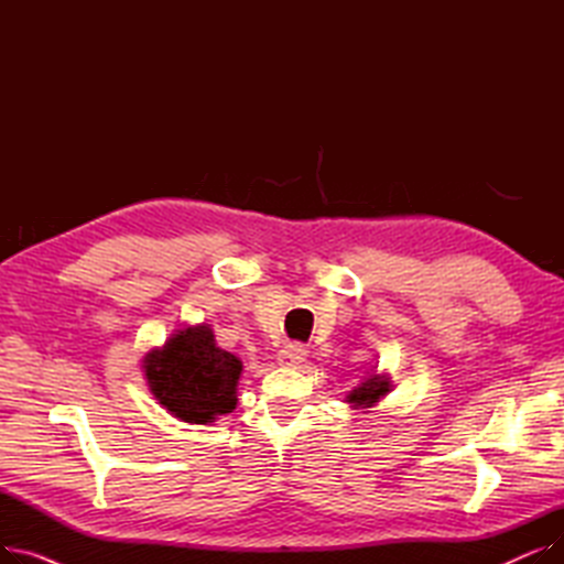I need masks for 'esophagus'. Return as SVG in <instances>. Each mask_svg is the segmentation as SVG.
Masks as SVG:
<instances>
[{"label":"esophagus","instance_id":"1","mask_svg":"<svg viewBox=\"0 0 564 564\" xmlns=\"http://www.w3.org/2000/svg\"><path fill=\"white\" fill-rule=\"evenodd\" d=\"M308 357V349L304 345H285L281 351H279V366L283 368H292V366H300L304 364Z\"/></svg>","mask_w":564,"mask_h":564}]
</instances>
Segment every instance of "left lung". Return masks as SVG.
Wrapping results in <instances>:
<instances>
[{
    "label": "left lung",
    "instance_id": "1",
    "mask_svg": "<svg viewBox=\"0 0 564 564\" xmlns=\"http://www.w3.org/2000/svg\"><path fill=\"white\" fill-rule=\"evenodd\" d=\"M391 387L393 383H391L389 375H383V372L379 375L372 370V372H368V377H364L361 383H357V387L347 393L345 402L351 409H364V413H368V409L377 406V402L381 398H387L391 393Z\"/></svg>",
    "mask_w": 564,
    "mask_h": 564
}]
</instances>
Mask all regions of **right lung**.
Here are the masks:
<instances>
[{
	"mask_svg": "<svg viewBox=\"0 0 564 564\" xmlns=\"http://www.w3.org/2000/svg\"><path fill=\"white\" fill-rule=\"evenodd\" d=\"M242 361L217 347L210 324H185L145 351L141 370L155 400L183 423L210 425L237 406Z\"/></svg>",
	"mask_w": 564,
	"mask_h": 564,
	"instance_id": "1",
	"label": "right lung"
}]
</instances>
